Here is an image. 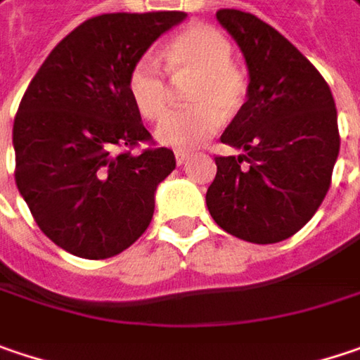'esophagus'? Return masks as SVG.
Returning <instances> with one entry per match:
<instances>
[{
	"label": "esophagus",
	"mask_w": 360,
	"mask_h": 360,
	"mask_svg": "<svg viewBox=\"0 0 360 360\" xmlns=\"http://www.w3.org/2000/svg\"><path fill=\"white\" fill-rule=\"evenodd\" d=\"M188 158H191V153H188V151H182V149H176V164H178V166H182V164H186V162H188Z\"/></svg>",
	"instance_id": "1"
}]
</instances>
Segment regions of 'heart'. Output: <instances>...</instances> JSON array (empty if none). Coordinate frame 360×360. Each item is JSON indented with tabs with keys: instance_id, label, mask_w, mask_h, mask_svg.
Here are the masks:
<instances>
[{
	"instance_id": "1",
	"label": "heart",
	"mask_w": 360,
	"mask_h": 360,
	"mask_svg": "<svg viewBox=\"0 0 360 360\" xmlns=\"http://www.w3.org/2000/svg\"><path fill=\"white\" fill-rule=\"evenodd\" d=\"M233 44L209 24H194L167 42L164 51L166 69L176 75H193L186 100L188 108L167 112L158 129V141L176 149H194L207 141L219 127L223 116L231 118L244 108L248 100V77L231 61ZM127 94L135 110L155 120L167 106L166 73L151 57H139L127 73Z\"/></svg>"
}]
</instances>
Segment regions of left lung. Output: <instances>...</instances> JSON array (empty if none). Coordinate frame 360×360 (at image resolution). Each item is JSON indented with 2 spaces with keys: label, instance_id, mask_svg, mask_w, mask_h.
I'll return each instance as SVG.
<instances>
[{
  "label": "left lung",
  "instance_id": "left-lung-1",
  "mask_svg": "<svg viewBox=\"0 0 360 360\" xmlns=\"http://www.w3.org/2000/svg\"><path fill=\"white\" fill-rule=\"evenodd\" d=\"M250 71L248 100L221 143L242 155H217L207 191L211 217L252 244L283 242L314 217L340 151L338 116L321 73L254 13L219 10Z\"/></svg>",
  "mask_w": 360,
  "mask_h": 360
}]
</instances>
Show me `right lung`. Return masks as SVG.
Here are the masks:
<instances>
[{"instance_id":"add662e5","label":"right lung","mask_w":360,"mask_h":360,"mask_svg":"<svg viewBox=\"0 0 360 360\" xmlns=\"http://www.w3.org/2000/svg\"><path fill=\"white\" fill-rule=\"evenodd\" d=\"M184 12L102 13L44 59L13 118L15 184L40 231L88 260L112 258L149 227L176 167L127 94V73ZM141 142L149 148L132 149Z\"/></svg>"}]
</instances>
